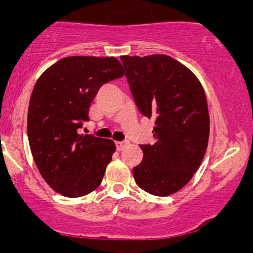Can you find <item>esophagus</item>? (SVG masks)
Here are the masks:
<instances>
[{"mask_svg": "<svg viewBox=\"0 0 253 253\" xmlns=\"http://www.w3.org/2000/svg\"><path fill=\"white\" fill-rule=\"evenodd\" d=\"M115 144H116L117 150H122L125 147H127V145H128V142H126V141L119 142V141H117V142H115Z\"/></svg>", "mask_w": 253, "mask_h": 253, "instance_id": "obj_1", "label": "esophagus"}]
</instances>
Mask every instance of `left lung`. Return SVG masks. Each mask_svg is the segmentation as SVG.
Returning <instances> with one entry per match:
<instances>
[{"label":"left lung","mask_w":253,"mask_h":253,"mask_svg":"<svg viewBox=\"0 0 253 253\" xmlns=\"http://www.w3.org/2000/svg\"><path fill=\"white\" fill-rule=\"evenodd\" d=\"M136 105L154 119V144H142L133 168L136 183L165 197L187 185L200 168L209 139L205 89L192 71L168 55L121 56Z\"/></svg>","instance_id":"obj_1"}]
</instances>
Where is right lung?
I'll return each mask as SVG.
<instances>
[{
  "label": "right lung",
  "instance_id": "obj_1",
  "mask_svg": "<svg viewBox=\"0 0 253 253\" xmlns=\"http://www.w3.org/2000/svg\"><path fill=\"white\" fill-rule=\"evenodd\" d=\"M125 75L115 57L71 56L47 68L35 83L28 109V139L40 175L53 191L82 197L103 181L116 145L78 134L99 88Z\"/></svg>",
  "mask_w": 253,
  "mask_h": 253
}]
</instances>
